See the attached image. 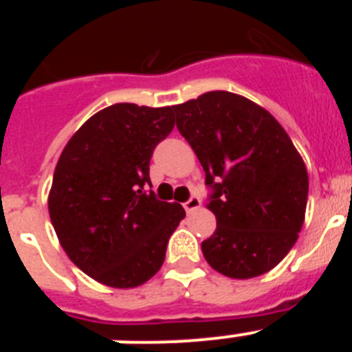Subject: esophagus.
<instances>
[{"label":"esophagus","mask_w":352,"mask_h":352,"mask_svg":"<svg viewBox=\"0 0 352 352\" xmlns=\"http://www.w3.org/2000/svg\"><path fill=\"white\" fill-rule=\"evenodd\" d=\"M183 208H185L186 213H192V211H195L197 208H201V199H199L197 195H192V197L183 204Z\"/></svg>","instance_id":"obj_1"}]
</instances>
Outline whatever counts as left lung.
I'll return each instance as SVG.
<instances>
[{
  "label": "left lung",
  "instance_id": "1",
  "mask_svg": "<svg viewBox=\"0 0 352 352\" xmlns=\"http://www.w3.org/2000/svg\"><path fill=\"white\" fill-rule=\"evenodd\" d=\"M176 126L197 155L206 208L217 229L204 259L229 278H254L280 263L305 222L309 174L282 125L264 107L229 91L174 105Z\"/></svg>",
  "mask_w": 352,
  "mask_h": 352
}]
</instances>
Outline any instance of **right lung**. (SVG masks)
Returning a JSON list of instances; mask_svg holds the SVG:
<instances>
[{
	"label": "right lung",
	"instance_id": "right-lung-1",
	"mask_svg": "<svg viewBox=\"0 0 352 352\" xmlns=\"http://www.w3.org/2000/svg\"><path fill=\"white\" fill-rule=\"evenodd\" d=\"M174 129L173 107L114 104L70 138L49 192V214L70 261L116 289L148 282L185 210L146 194L149 158Z\"/></svg>",
	"mask_w": 352,
	"mask_h": 352
}]
</instances>
